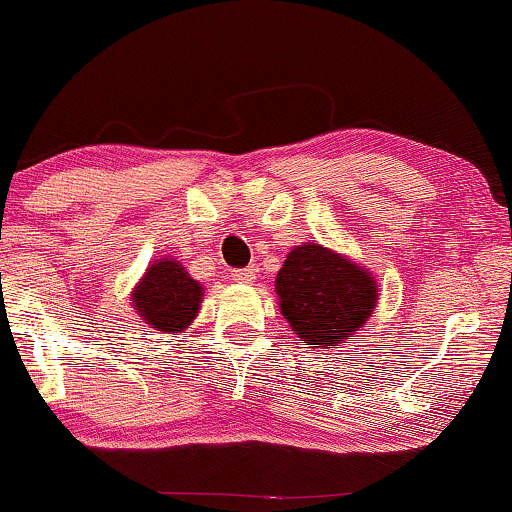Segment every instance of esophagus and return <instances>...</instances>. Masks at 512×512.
Instances as JSON below:
<instances>
[{"instance_id": "34e87169", "label": "esophagus", "mask_w": 512, "mask_h": 512, "mask_svg": "<svg viewBox=\"0 0 512 512\" xmlns=\"http://www.w3.org/2000/svg\"><path fill=\"white\" fill-rule=\"evenodd\" d=\"M230 277L235 279V282L240 284H251L256 279V270L254 268H242V270H233L230 272Z\"/></svg>"}]
</instances>
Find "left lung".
<instances>
[{"instance_id":"8db88e82","label":"left lung","mask_w":512,"mask_h":512,"mask_svg":"<svg viewBox=\"0 0 512 512\" xmlns=\"http://www.w3.org/2000/svg\"><path fill=\"white\" fill-rule=\"evenodd\" d=\"M275 291L282 317L298 338L324 349L352 338L377 305L370 272L314 242L286 256Z\"/></svg>"}]
</instances>
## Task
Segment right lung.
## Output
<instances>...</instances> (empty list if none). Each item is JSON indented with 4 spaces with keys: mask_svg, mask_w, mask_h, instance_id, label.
I'll use <instances>...</instances> for the list:
<instances>
[{
    "mask_svg": "<svg viewBox=\"0 0 512 512\" xmlns=\"http://www.w3.org/2000/svg\"><path fill=\"white\" fill-rule=\"evenodd\" d=\"M202 303L200 282L188 275L174 258H160L146 268L142 282L132 291V305L149 328L181 333L198 317Z\"/></svg>",
    "mask_w": 512,
    "mask_h": 512,
    "instance_id": "obj_1",
    "label": "right lung"
}]
</instances>
